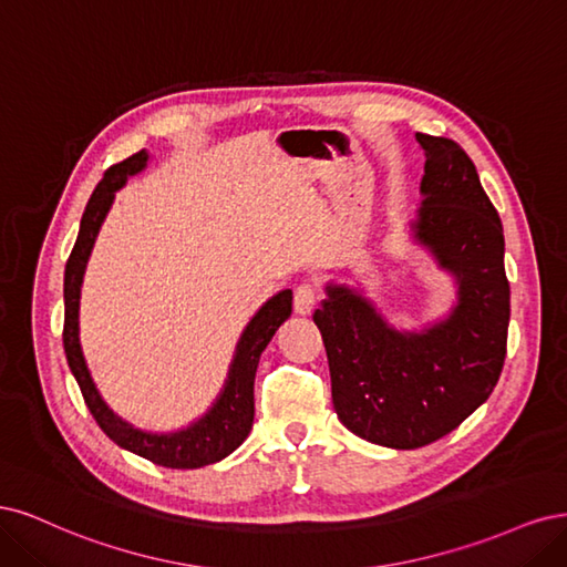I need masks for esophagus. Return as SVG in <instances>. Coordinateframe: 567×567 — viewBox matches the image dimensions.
Instances as JSON below:
<instances>
[{"mask_svg":"<svg viewBox=\"0 0 567 567\" xmlns=\"http://www.w3.org/2000/svg\"><path fill=\"white\" fill-rule=\"evenodd\" d=\"M316 287L310 282H301L297 289H295V310L299 316H308L310 310L316 308Z\"/></svg>","mask_w":567,"mask_h":567,"instance_id":"1","label":"esophagus"}]
</instances>
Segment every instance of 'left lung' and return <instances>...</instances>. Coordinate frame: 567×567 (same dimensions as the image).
<instances>
[{
	"label": "left lung",
	"instance_id": "1",
	"mask_svg": "<svg viewBox=\"0 0 567 567\" xmlns=\"http://www.w3.org/2000/svg\"><path fill=\"white\" fill-rule=\"evenodd\" d=\"M426 155L419 245L454 272L460 299L424 332H398L346 285H327L313 313L341 424L364 441L414 450L447 435L497 386L511 316L504 230L460 143L416 134Z\"/></svg>",
	"mask_w": 567,
	"mask_h": 567
}]
</instances>
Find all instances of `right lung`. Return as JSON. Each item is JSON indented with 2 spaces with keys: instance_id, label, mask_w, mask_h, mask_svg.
<instances>
[{
  "instance_id": "add662e5",
  "label": "right lung",
  "mask_w": 567,
  "mask_h": 567,
  "mask_svg": "<svg viewBox=\"0 0 567 567\" xmlns=\"http://www.w3.org/2000/svg\"><path fill=\"white\" fill-rule=\"evenodd\" d=\"M145 162H148V153L138 151L124 162L113 164V167L103 174L94 195L89 197L86 209L82 214L78 243L72 247L70 259L65 264L63 349L70 372L80 383V391L84 395V403L91 416L96 419L101 431L111 437L113 443L159 466L199 468L214 462H221L224 456L240 447L245 443V437L249 435L254 424V377H257L259 358L268 341L278 332V327L291 316V289H282L280 295L268 299L259 308V313L249 320L240 341H237V351L230 364L226 386L221 395L216 398L214 408L203 419H197L195 424L176 433H148L134 429L132 424H126L124 419H120L103 403V398L99 395L94 381H91L86 362L82 358L78 334L80 287L91 247H94L103 218L113 205L115 190L124 186L126 176L138 174L145 167Z\"/></svg>"
}]
</instances>
